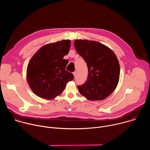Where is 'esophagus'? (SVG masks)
<instances>
[{
    "mask_svg": "<svg viewBox=\"0 0 150 150\" xmlns=\"http://www.w3.org/2000/svg\"><path fill=\"white\" fill-rule=\"evenodd\" d=\"M73 74H74V77H75V76H76V72H73Z\"/></svg>",
    "mask_w": 150,
    "mask_h": 150,
    "instance_id": "obj_1",
    "label": "esophagus"
}]
</instances>
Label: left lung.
<instances>
[{"label":"left lung","mask_w":150,"mask_h":150,"mask_svg":"<svg viewBox=\"0 0 150 150\" xmlns=\"http://www.w3.org/2000/svg\"><path fill=\"white\" fill-rule=\"evenodd\" d=\"M74 46L88 69L87 81L78 86L79 92L91 101L108 97L115 91L119 80L120 65L116 54L98 41L76 40Z\"/></svg>","instance_id":"8db88e82"}]
</instances>
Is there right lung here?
Listing matches in <instances>:
<instances>
[{"label": "right lung", "instance_id": "1", "mask_svg": "<svg viewBox=\"0 0 150 150\" xmlns=\"http://www.w3.org/2000/svg\"><path fill=\"white\" fill-rule=\"evenodd\" d=\"M71 40H63L41 47L32 57L27 69V80L38 97L52 100L62 94L74 75L66 71L68 60L64 59Z\"/></svg>", "mask_w": 150, "mask_h": 150}]
</instances>
